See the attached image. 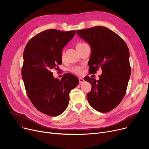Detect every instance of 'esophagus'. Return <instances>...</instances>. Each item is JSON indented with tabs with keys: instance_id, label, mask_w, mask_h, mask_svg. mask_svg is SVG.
I'll use <instances>...</instances> for the list:
<instances>
[{
	"instance_id": "obj_1",
	"label": "esophagus",
	"mask_w": 149,
	"mask_h": 149,
	"mask_svg": "<svg viewBox=\"0 0 149 149\" xmlns=\"http://www.w3.org/2000/svg\"><path fill=\"white\" fill-rule=\"evenodd\" d=\"M79 83H83L84 81V80L83 79V78H81V77L79 78Z\"/></svg>"
}]
</instances>
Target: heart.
Returning <instances> with one entry per match:
<instances>
[{
    "label": "heart",
    "instance_id": "1",
    "mask_svg": "<svg viewBox=\"0 0 149 149\" xmlns=\"http://www.w3.org/2000/svg\"><path fill=\"white\" fill-rule=\"evenodd\" d=\"M86 43H80L78 44L77 45V46H81V45H83ZM62 56H63V54H62ZM70 71H71L73 73H75L76 74H81L82 72H83V70H82V68L80 67V66H74L72 67L71 69H70Z\"/></svg>",
    "mask_w": 149,
    "mask_h": 149
}]
</instances>
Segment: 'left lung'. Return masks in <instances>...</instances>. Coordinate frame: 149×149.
I'll list each match as a JSON object with an SVG mask.
<instances>
[{
  "label": "left lung",
  "instance_id": "1",
  "mask_svg": "<svg viewBox=\"0 0 149 149\" xmlns=\"http://www.w3.org/2000/svg\"><path fill=\"white\" fill-rule=\"evenodd\" d=\"M77 34L90 45L88 65L91 74L102 70L100 79L86 77L92 85L87 94L89 104L100 112H108L118 106L126 93L131 74L128 47L113 31L103 26L78 30Z\"/></svg>",
  "mask_w": 149,
  "mask_h": 149
}]
</instances>
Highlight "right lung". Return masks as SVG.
<instances>
[{
  "instance_id": "add662e5",
  "label": "right lung",
  "mask_w": 149,
  "mask_h": 149,
  "mask_svg": "<svg viewBox=\"0 0 149 149\" xmlns=\"http://www.w3.org/2000/svg\"><path fill=\"white\" fill-rule=\"evenodd\" d=\"M75 34V31H44L31 39L23 52L22 75L28 97L37 110L51 116L66 110L69 93L79 84L74 75L65 74L60 81L51 72L61 65L62 50Z\"/></svg>"
}]
</instances>
